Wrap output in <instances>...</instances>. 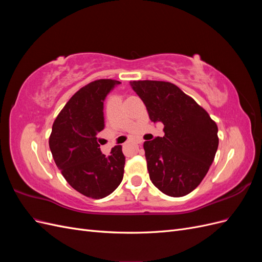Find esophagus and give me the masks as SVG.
Masks as SVG:
<instances>
[{"mask_svg":"<svg viewBox=\"0 0 262 262\" xmlns=\"http://www.w3.org/2000/svg\"><path fill=\"white\" fill-rule=\"evenodd\" d=\"M136 142H137L138 144H141L142 142H143V140H141V139H136Z\"/></svg>","mask_w":262,"mask_h":262,"instance_id":"obj_1","label":"esophagus"}]
</instances>
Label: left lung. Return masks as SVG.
Returning a JSON list of instances; mask_svg holds the SVG:
<instances>
[{"instance_id":"obj_1","label":"left lung","mask_w":262,"mask_h":262,"mask_svg":"<svg viewBox=\"0 0 262 262\" xmlns=\"http://www.w3.org/2000/svg\"><path fill=\"white\" fill-rule=\"evenodd\" d=\"M149 119L164 124V136L143 147L153 185L165 194L184 196L207 175L219 146L217 125L193 98L163 81H133Z\"/></svg>"}]
</instances>
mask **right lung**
<instances>
[{"mask_svg":"<svg viewBox=\"0 0 262 262\" xmlns=\"http://www.w3.org/2000/svg\"><path fill=\"white\" fill-rule=\"evenodd\" d=\"M118 84L116 80H97L77 91L55 118L49 138L52 157L63 177L92 199L113 193L123 178L121 145L106 156L97 138L105 126L104 100Z\"/></svg>","mask_w":262,"mask_h":262,"instance_id":"right-lung-1","label":"right lung"}]
</instances>
